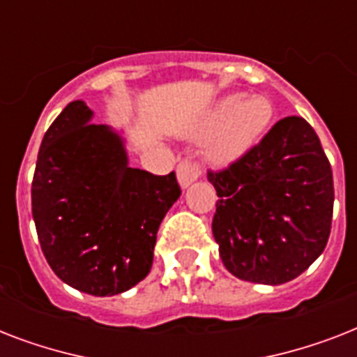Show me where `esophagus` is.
<instances>
[{"label": "esophagus", "mask_w": 357, "mask_h": 357, "mask_svg": "<svg viewBox=\"0 0 357 357\" xmlns=\"http://www.w3.org/2000/svg\"><path fill=\"white\" fill-rule=\"evenodd\" d=\"M178 181L181 187H189L190 183H195L196 179L202 178L204 174V167L200 162L192 161V159H183V161L178 165Z\"/></svg>", "instance_id": "obj_1"}]
</instances>
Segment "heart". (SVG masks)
<instances>
[{
	"mask_svg": "<svg viewBox=\"0 0 357 357\" xmlns=\"http://www.w3.org/2000/svg\"><path fill=\"white\" fill-rule=\"evenodd\" d=\"M271 119L272 107L265 98L252 96L238 102V98L229 96L211 109L196 129V135L211 137V157L218 162H228L259 139Z\"/></svg>",
	"mask_w": 357,
	"mask_h": 357,
	"instance_id": "obj_1",
	"label": "heart"
}]
</instances>
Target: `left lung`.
I'll list each match as a JSON object with an SVG mask.
<instances>
[{
    "mask_svg": "<svg viewBox=\"0 0 357 357\" xmlns=\"http://www.w3.org/2000/svg\"><path fill=\"white\" fill-rule=\"evenodd\" d=\"M213 235L224 266L246 282L280 285L324 252L332 229L333 176L315 129L285 116L222 170Z\"/></svg>",
    "mask_w": 357,
    "mask_h": 357,
    "instance_id": "8db88e82",
    "label": "left lung"
}]
</instances>
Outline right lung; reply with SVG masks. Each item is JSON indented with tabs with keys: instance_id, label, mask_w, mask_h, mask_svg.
<instances>
[{
	"instance_id": "add662e5",
	"label": "right lung",
	"mask_w": 357,
	"mask_h": 357,
	"mask_svg": "<svg viewBox=\"0 0 357 357\" xmlns=\"http://www.w3.org/2000/svg\"><path fill=\"white\" fill-rule=\"evenodd\" d=\"M72 102L47 128L31 206L44 257L70 287L113 296L144 280L157 229L179 198L176 172L131 168L122 139Z\"/></svg>"
}]
</instances>
